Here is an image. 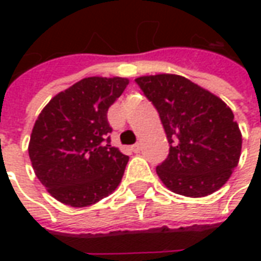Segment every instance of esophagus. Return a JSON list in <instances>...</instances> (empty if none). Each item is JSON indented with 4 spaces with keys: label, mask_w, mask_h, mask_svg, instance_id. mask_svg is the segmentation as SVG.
Masks as SVG:
<instances>
[{
    "label": "esophagus",
    "mask_w": 261,
    "mask_h": 261,
    "mask_svg": "<svg viewBox=\"0 0 261 261\" xmlns=\"http://www.w3.org/2000/svg\"><path fill=\"white\" fill-rule=\"evenodd\" d=\"M131 151H133V152L138 153L140 151H141V145H140L138 142H137V144H134V145H131Z\"/></svg>",
    "instance_id": "34e87169"
}]
</instances>
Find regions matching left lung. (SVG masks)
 <instances>
[{"instance_id":"left-lung-1","label":"left lung","mask_w":261,"mask_h":261,"mask_svg":"<svg viewBox=\"0 0 261 261\" xmlns=\"http://www.w3.org/2000/svg\"><path fill=\"white\" fill-rule=\"evenodd\" d=\"M136 82L158 110L169 155L156 166L176 194L204 197L224 186L241 158L242 134L224 100L185 76L147 75Z\"/></svg>"}]
</instances>
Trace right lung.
Returning <instances> with one entry per match:
<instances>
[{"mask_svg":"<svg viewBox=\"0 0 261 261\" xmlns=\"http://www.w3.org/2000/svg\"><path fill=\"white\" fill-rule=\"evenodd\" d=\"M127 85L120 76L84 78L39 114L29 158L37 179L65 205H92L120 185L128 156L110 145L108 110Z\"/></svg>","mask_w":261,"mask_h":261,"instance_id":"right-lung-1","label":"right lung"}]
</instances>
